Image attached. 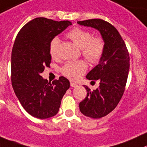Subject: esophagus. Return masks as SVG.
Wrapping results in <instances>:
<instances>
[{"instance_id":"34e87169","label":"esophagus","mask_w":147,"mask_h":147,"mask_svg":"<svg viewBox=\"0 0 147 147\" xmlns=\"http://www.w3.org/2000/svg\"><path fill=\"white\" fill-rule=\"evenodd\" d=\"M70 84H71V87H76V86H78V85L74 83V82H71V83H70Z\"/></svg>"}]
</instances>
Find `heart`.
I'll list each match as a JSON object with an SVG mask.
<instances>
[{"instance_id": "1", "label": "heart", "mask_w": 147, "mask_h": 147, "mask_svg": "<svg viewBox=\"0 0 147 147\" xmlns=\"http://www.w3.org/2000/svg\"><path fill=\"white\" fill-rule=\"evenodd\" d=\"M67 37L82 48V55L92 63H97L101 60L105 48L104 39L100 36L94 37L90 31L75 27L67 34ZM60 45L58 37H54L50 44V53L52 57L58 54ZM87 64L84 61H69L61 68V72L71 80H78L86 72Z\"/></svg>"}]
</instances>
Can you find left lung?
Wrapping results in <instances>:
<instances>
[{"instance_id": "left-lung-1", "label": "left lung", "mask_w": 147, "mask_h": 147, "mask_svg": "<svg viewBox=\"0 0 147 147\" xmlns=\"http://www.w3.org/2000/svg\"><path fill=\"white\" fill-rule=\"evenodd\" d=\"M77 23L97 29L105 42L104 54L99 64L86 76L92 82L99 81L100 86L91 91L84 85L86 96L79 103L81 113L85 116L102 118L116 107L123 94L129 72V53L118 31L109 22L92 19Z\"/></svg>"}]
</instances>
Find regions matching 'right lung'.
<instances>
[{
	"label": "right lung",
	"instance_id": "obj_1",
	"mask_svg": "<svg viewBox=\"0 0 147 147\" xmlns=\"http://www.w3.org/2000/svg\"><path fill=\"white\" fill-rule=\"evenodd\" d=\"M71 24L69 21L36 18L16 36L11 53V84L21 105L32 116L45 119L55 115L70 87L64 76L50 83L40 74L51 63V40Z\"/></svg>",
	"mask_w": 147,
	"mask_h": 147
}]
</instances>
